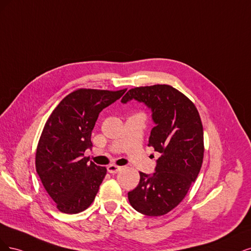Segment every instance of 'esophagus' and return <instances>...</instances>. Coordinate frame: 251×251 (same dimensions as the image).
<instances>
[{
	"label": "esophagus",
	"mask_w": 251,
	"mask_h": 251,
	"mask_svg": "<svg viewBox=\"0 0 251 251\" xmlns=\"http://www.w3.org/2000/svg\"><path fill=\"white\" fill-rule=\"evenodd\" d=\"M120 169H121V167H119V166L109 165V166L107 167V171H108L109 173H111V174H116V173H118V171H120Z\"/></svg>",
	"instance_id": "esophagus-1"
}]
</instances>
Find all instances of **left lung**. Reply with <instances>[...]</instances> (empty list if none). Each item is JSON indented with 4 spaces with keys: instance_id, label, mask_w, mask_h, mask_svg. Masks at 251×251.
I'll return each instance as SVG.
<instances>
[{
    "instance_id": "obj_1",
    "label": "left lung",
    "mask_w": 251,
    "mask_h": 251,
    "mask_svg": "<svg viewBox=\"0 0 251 251\" xmlns=\"http://www.w3.org/2000/svg\"><path fill=\"white\" fill-rule=\"evenodd\" d=\"M132 99L151 108L155 126L148 146L159 152L160 157L152 175L140 172V182L128 192V199L141 214L163 216L180 203L200 172L203 127L195 104L171 85L131 88L122 103Z\"/></svg>"
}]
</instances>
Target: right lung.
I'll list each match as a JSON object with an SVG mask.
<instances>
[{"instance_id":"1","label":"right lung","mask_w":251,"mask_h":251,"mask_svg":"<svg viewBox=\"0 0 251 251\" xmlns=\"http://www.w3.org/2000/svg\"><path fill=\"white\" fill-rule=\"evenodd\" d=\"M125 92L79 88L64 97L47 120L35 167L61 213L78 214L93 203L106 168L88 164L84 152L93 147L92 131L100 112Z\"/></svg>"}]
</instances>
